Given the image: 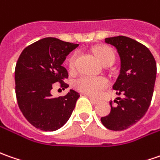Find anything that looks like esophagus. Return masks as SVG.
Segmentation results:
<instances>
[{
    "label": "esophagus",
    "mask_w": 160,
    "mask_h": 160,
    "mask_svg": "<svg viewBox=\"0 0 160 160\" xmlns=\"http://www.w3.org/2000/svg\"><path fill=\"white\" fill-rule=\"evenodd\" d=\"M88 97L89 98V100H90V102H92V103H94V104H97V103H98V100H97V99H95V98H93V97H89V96H88Z\"/></svg>",
    "instance_id": "34e87169"
}]
</instances>
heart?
<instances>
[{
  "mask_svg": "<svg viewBox=\"0 0 160 160\" xmlns=\"http://www.w3.org/2000/svg\"><path fill=\"white\" fill-rule=\"evenodd\" d=\"M96 56L99 62L104 64L108 62H114L115 55L112 48L108 47L98 48L96 50ZM77 59V55L75 54L72 56L69 59V68L70 70L74 69L75 63ZM75 88L78 90L89 95L92 97H97L102 90H103L108 86V80L103 77H93V76H81L78 80H75Z\"/></svg>",
  "mask_w": 160,
  "mask_h": 160,
  "instance_id": "obj_1",
  "label": "heart"
}]
</instances>
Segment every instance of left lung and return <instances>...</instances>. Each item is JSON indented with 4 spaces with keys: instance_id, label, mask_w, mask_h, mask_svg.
I'll use <instances>...</instances> for the list:
<instances>
[{
    "instance_id": "obj_1",
    "label": "left lung",
    "mask_w": 160,
    "mask_h": 160,
    "mask_svg": "<svg viewBox=\"0 0 160 160\" xmlns=\"http://www.w3.org/2000/svg\"><path fill=\"white\" fill-rule=\"evenodd\" d=\"M105 43L116 48L120 58V71L112 88L123 98H116L111 104V112L101 118L110 130L122 131L142 118L152 102L157 74V65L149 48L140 42L126 37L105 39Z\"/></svg>"
}]
</instances>
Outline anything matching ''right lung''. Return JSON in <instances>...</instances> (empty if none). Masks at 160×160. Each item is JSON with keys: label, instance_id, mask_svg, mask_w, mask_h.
<instances>
[{"label": "right lung", "instance_id": "right-lung-1", "mask_svg": "<svg viewBox=\"0 0 160 160\" xmlns=\"http://www.w3.org/2000/svg\"><path fill=\"white\" fill-rule=\"evenodd\" d=\"M79 44L48 37L31 44L22 51L16 64L15 83L18 107L25 118L36 128L55 131L62 128L71 117L80 94L70 89L63 97H53V84L61 88L68 78L62 66L66 56Z\"/></svg>", "mask_w": 160, "mask_h": 160}]
</instances>
